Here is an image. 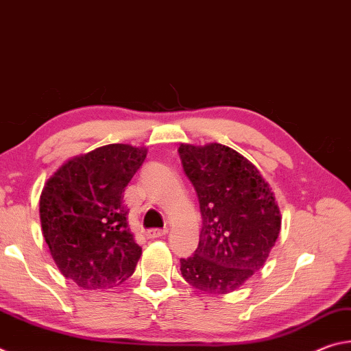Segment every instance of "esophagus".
Here are the masks:
<instances>
[{"mask_svg": "<svg viewBox=\"0 0 351 351\" xmlns=\"http://www.w3.org/2000/svg\"><path fill=\"white\" fill-rule=\"evenodd\" d=\"M167 232H169L167 228L165 229H148L145 235H147V239H159V237L167 235Z\"/></svg>", "mask_w": 351, "mask_h": 351, "instance_id": "34e87169", "label": "esophagus"}]
</instances>
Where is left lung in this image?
Returning <instances> with one entry per match:
<instances>
[{
    "label": "left lung",
    "instance_id": "left-lung-1",
    "mask_svg": "<svg viewBox=\"0 0 351 351\" xmlns=\"http://www.w3.org/2000/svg\"><path fill=\"white\" fill-rule=\"evenodd\" d=\"M199 201L203 226L181 274L192 287L228 294L263 268L280 232V210L268 182L245 156L221 144L178 148Z\"/></svg>",
    "mask_w": 351,
    "mask_h": 351
}]
</instances>
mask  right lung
Here are the masks:
<instances>
[{
    "label": "right lung",
    "instance_id": "add662e5",
    "mask_svg": "<svg viewBox=\"0 0 351 351\" xmlns=\"http://www.w3.org/2000/svg\"><path fill=\"white\" fill-rule=\"evenodd\" d=\"M145 156V148L125 144L96 148L62 165L41 192L45 240L80 288H112L134 272L142 247L128 229L123 192Z\"/></svg>",
    "mask_w": 351,
    "mask_h": 351
}]
</instances>
